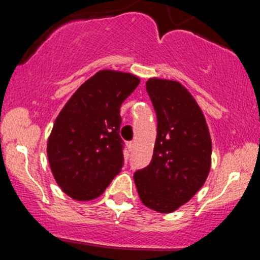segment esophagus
Here are the masks:
<instances>
[{
  "mask_svg": "<svg viewBox=\"0 0 260 260\" xmlns=\"http://www.w3.org/2000/svg\"><path fill=\"white\" fill-rule=\"evenodd\" d=\"M127 147H128V149H129V151H133L134 147H136V143H134V142L127 143Z\"/></svg>",
  "mask_w": 260,
  "mask_h": 260,
  "instance_id": "esophagus-1",
  "label": "esophagus"
}]
</instances>
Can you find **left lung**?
<instances>
[{
  "label": "left lung",
  "mask_w": 260,
  "mask_h": 260,
  "mask_svg": "<svg viewBox=\"0 0 260 260\" xmlns=\"http://www.w3.org/2000/svg\"><path fill=\"white\" fill-rule=\"evenodd\" d=\"M147 91L157 117L153 159L134 174L140 201L168 214L190 201L207 181L211 138L201 107L176 80L150 78Z\"/></svg>",
  "instance_id": "obj_1"
}]
</instances>
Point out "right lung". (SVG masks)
<instances>
[{
  "label": "right lung",
  "instance_id": "right-lung-1",
  "mask_svg": "<svg viewBox=\"0 0 260 260\" xmlns=\"http://www.w3.org/2000/svg\"><path fill=\"white\" fill-rule=\"evenodd\" d=\"M139 82L131 73L99 71L58 113L47 140V157L56 182L71 198H98L121 172L120 107Z\"/></svg>",
  "mask_w": 260,
  "mask_h": 260
}]
</instances>
